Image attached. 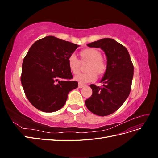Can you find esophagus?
Instances as JSON below:
<instances>
[{
	"instance_id": "obj_1",
	"label": "esophagus",
	"mask_w": 158,
	"mask_h": 158,
	"mask_svg": "<svg viewBox=\"0 0 158 158\" xmlns=\"http://www.w3.org/2000/svg\"><path fill=\"white\" fill-rule=\"evenodd\" d=\"M85 85H86L83 84H81V83H79V84H78V88H82L83 87L85 86Z\"/></svg>"
}]
</instances>
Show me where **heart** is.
<instances>
[{
    "label": "heart",
    "mask_w": 158,
    "mask_h": 158,
    "mask_svg": "<svg viewBox=\"0 0 158 158\" xmlns=\"http://www.w3.org/2000/svg\"><path fill=\"white\" fill-rule=\"evenodd\" d=\"M82 60L89 61L86 70L88 72L76 76L74 79L80 83H88L97 79V74L103 75L107 70V64L102 58V53L95 48H85L80 51ZM68 65L73 74L80 72V61L74 54H71L68 59Z\"/></svg>",
    "instance_id": "heart-1"
}]
</instances>
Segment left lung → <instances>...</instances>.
<instances>
[{"label":"left lung","mask_w":158,"mask_h":158,"mask_svg":"<svg viewBox=\"0 0 158 158\" xmlns=\"http://www.w3.org/2000/svg\"><path fill=\"white\" fill-rule=\"evenodd\" d=\"M101 48L107 56V70L101 82L102 87L91 84L92 96L85 101L89 111L99 116L115 112L131 92L134 66L125 46L111 38H104L87 44Z\"/></svg>","instance_id":"left-lung-1"}]
</instances>
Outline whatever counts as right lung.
Returning <instances> with one entry per match:
<instances>
[{
    "label": "right lung",
    "instance_id": "1",
    "mask_svg": "<svg viewBox=\"0 0 158 158\" xmlns=\"http://www.w3.org/2000/svg\"><path fill=\"white\" fill-rule=\"evenodd\" d=\"M79 45L54 36L36 41L22 63L21 82L30 102L43 112L63 107L78 82L69 68L68 59Z\"/></svg>",
    "mask_w": 158,
    "mask_h": 158
}]
</instances>
